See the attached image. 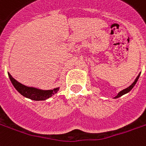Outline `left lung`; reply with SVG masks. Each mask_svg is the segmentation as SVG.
Here are the masks:
<instances>
[{"label":"left lung","mask_w":146,"mask_h":146,"mask_svg":"<svg viewBox=\"0 0 146 146\" xmlns=\"http://www.w3.org/2000/svg\"><path fill=\"white\" fill-rule=\"evenodd\" d=\"M139 76H140V74H139V76H137V78L135 79V81H134L133 84H131V86H129V87H127V88H126V89L123 90H121V92L118 93V94H117V96H116V97H115V98H120V97H121V96H122V95L125 94H127V93L129 92V91H130L131 90V89H132V88H133L134 86H135V84H136L137 81H138V80H139Z\"/></svg>","instance_id":"obj_1"}]
</instances>
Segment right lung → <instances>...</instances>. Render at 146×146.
Returning a JSON list of instances; mask_svg holds the SVG:
<instances>
[{
  "label": "right lung",
  "mask_w": 146,
  "mask_h": 146,
  "mask_svg": "<svg viewBox=\"0 0 146 146\" xmlns=\"http://www.w3.org/2000/svg\"><path fill=\"white\" fill-rule=\"evenodd\" d=\"M11 81L12 83L13 86L15 87L18 92L20 93L21 95H23L24 97H25L29 99H32L34 100H45L48 99V98L52 97V95L56 94L57 91L59 90L58 88H55L53 90H38L34 87H29L25 86L23 84H20L19 82L16 80L15 79H14L11 76V75L8 73Z\"/></svg>",
  "instance_id": "right-lung-1"
}]
</instances>
